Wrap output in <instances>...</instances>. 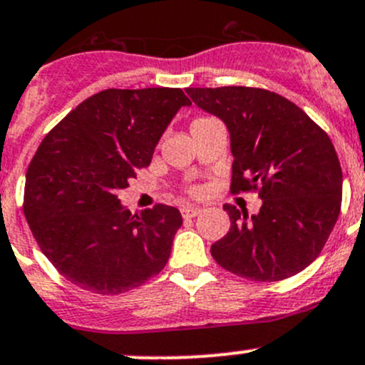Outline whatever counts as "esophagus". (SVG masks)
I'll list each match as a JSON object with an SVG mask.
<instances>
[{
    "label": "esophagus",
    "mask_w": 365,
    "mask_h": 365,
    "mask_svg": "<svg viewBox=\"0 0 365 365\" xmlns=\"http://www.w3.org/2000/svg\"><path fill=\"white\" fill-rule=\"evenodd\" d=\"M201 208L197 206H183L182 208V217L183 219H194L196 215H200Z\"/></svg>",
    "instance_id": "34e87169"
}]
</instances>
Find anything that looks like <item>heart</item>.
<instances>
[{
	"label": "heart",
	"mask_w": 365,
	"mask_h": 365,
	"mask_svg": "<svg viewBox=\"0 0 365 365\" xmlns=\"http://www.w3.org/2000/svg\"><path fill=\"white\" fill-rule=\"evenodd\" d=\"M208 120H212V118H205V116H201V118H196V120H194L192 123H190V128H192L194 125H200V123H203V121H208ZM194 192H196V190H194Z\"/></svg>",
	"instance_id": "1"
}]
</instances>
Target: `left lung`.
Returning a JSON list of instances; mask_svg holds the SVG:
<instances>
[{
	"label": "left lung",
	"mask_w": 365,
	"mask_h": 365,
	"mask_svg": "<svg viewBox=\"0 0 365 365\" xmlns=\"http://www.w3.org/2000/svg\"><path fill=\"white\" fill-rule=\"evenodd\" d=\"M185 91L230 130L231 194L254 190L263 200L251 219L224 205L231 227L210 249L213 259L261 282L302 272L325 247L341 212L342 171L327 132L292 101L263 88Z\"/></svg>",
	"instance_id": "1"
}]
</instances>
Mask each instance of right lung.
<instances>
[{"instance_id":"add662e5","label":"right lung","mask_w":365,"mask_h":365,"mask_svg":"<svg viewBox=\"0 0 365 365\" xmlns=\"http://www.w3.org/2000/svg\"><path fill=\"white\" fill-rule=\"evenodd\" d=\"M190 101L180 88L98 91L40 143L26 173L24 215L67 281L120 295L165 267L182 226L175 206L132 215L118 190L152 162L165 127Z\"/></svg>"}]
</instances>
